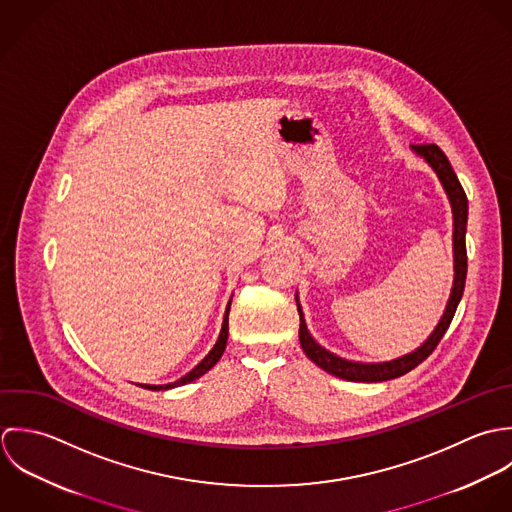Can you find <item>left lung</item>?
Wrapping results in <instances>:
<instances>
[{
	"instance_id": "8db88e82",
	"label": "left lung",
	"mask_w": 512,
	"mask_h": 512,
	"mask_svg": "<svg viewBox=\"0 0 512 512\" xmlns=\"http://www.w3.org/2000/svg\"><path fill=\"white\" fill-rule=\"evenodd\" d=\"M411 150L433 168V172L437 174V178L449 198L451 209H453V269H455L453 289H451L445 312H443L439 324L435 326V330L429 334V338L406 356L390 360V362H378V364L344 360V358L328 352L326 348H322L308 332L305 314H303V308L299 305V297H297V308H299V316H301L299 340H301L303 352L318 368L326 370L328 374H332L336 378L348 380V382H386V380L400 378V376L408 374L409 370H413L415 366H419L435 350V346L447 332L457 305L463 297L465 279H467V247H465L467 196H465V190L461 188L447 156L443 154V150L437 144H411Z\"/></svg>"
}]
</instances>
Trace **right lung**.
Segmentation results:
<instances>
[{
    "label": "right lung",
    "instance_id": "add662e5",
    "mask_svg": "<svg viewBox=\"0 0 512 512\" xmlns=\"http://www.w3.org/2000/svg\"><path fill=\"white\" fill-rule=\"evenodd\" d=\"M229 307H231V301L227 303V308H225L221 332H219V338H217L215 346L209 350V354L205 356L204 360H202L192 372H188L184 378H180L178 382H172V384H162V386L140 384V388H146V390H172V388H178V386H184V384H190V382L198 380L200 376H204L207 370H211V368L217 364V360L221 358V354H223V350H225V344H227V334H229Z\"/></svg>",
    "mask_w": 512,
    "mask_h": 512
}]
</instances>
